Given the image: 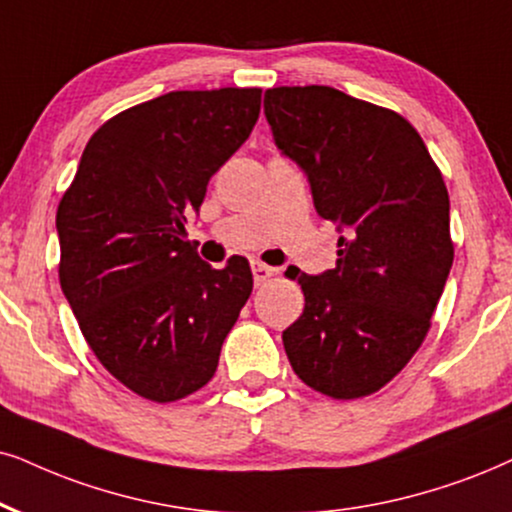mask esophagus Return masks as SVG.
Returning a JSON list of instances; mask_svg holds the SVG:
<instances>
[{"label":"esophagus","instance_id":"esophagus-1","mask_svg":"<svg viewBox=\"0 0 512 512\" xmlns=\"http://www.w3.org/2000/svg\"><path fill=\"white\" fill-rule=\"evenodd\" d=\"M252 276H255V286H264L271 276H276V269H271L262 262H252Z\"/></svg>","mask_w":512,"mask_h":512}]
</instances>
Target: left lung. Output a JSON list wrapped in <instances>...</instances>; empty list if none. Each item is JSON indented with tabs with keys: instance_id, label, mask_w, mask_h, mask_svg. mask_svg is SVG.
I'll return each instance as SVG.
<instances>
[{
	"instance_id": "1",
	"label": "left lung",
	"mask_w": 512,
	"mask_h": 512,
	"mask_svg": "<svg viewBox=\"0 0 512 512\" xmlns=\"http://www.w3.org/2000/svg\"><path fill=\"white\" fill-rule=\"evenodd\" d=\"M264 115L316 212L345 231L335 269H288L304 293L283 331L290 366L326 397H368L423 345L454 264L442 172L404 115L340 89H267Z\"/></svg>"
}]
</instances>
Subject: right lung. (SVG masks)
<instances>
[{
	"label": "right lung",
	"mask_w": 512,
	"mask_h": 512,
	"mask_svg": "<svg viewBox=\"0 0 512 512\" xmlns=\"http://www.w3.org/2000/svg\"><path fill=\"white\" fill-rule=\"evenodd\" d=\"M262 89L170 92L92 134L56 212L58 281L94 357L139 397L208 385L252 293L245 257L212 269L184 241L186 210L260 118Z\"/></svg>",
	"instance_id": "1"
}]
</instances>
